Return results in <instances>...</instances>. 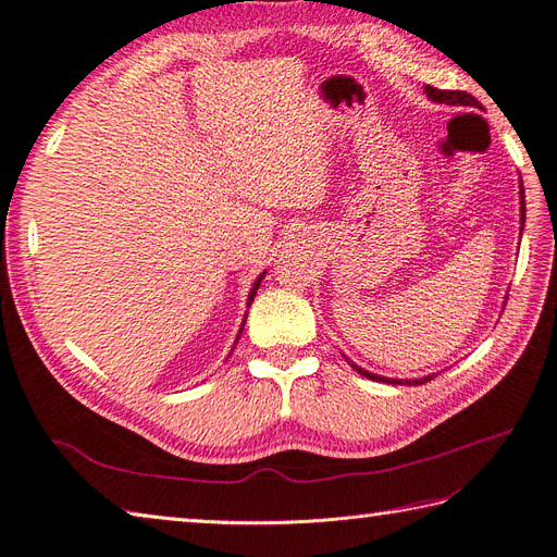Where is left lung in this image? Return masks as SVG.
I'll use <instances>...</instances> for the list:
<instances>
[{
    "label": "left lung",
    "mask_w": 557,
    "mask_h": 557,
    "mask_svg": "<svg viewBox=\"0 0 557 557\" xmlns=\"http://www.w3.org/2000/svg\"><path fill=\"white\" fill-rule=\"evenodd\" d=\"M425 92L428 97L432 99V102H440V104H448V107H476V99L462 92V90H436L432 86H425ZM520 218L522 223H525V190H522V183H520ZM352 364V362H350ZM352 369H356L358 374L372 379V381H383V383H393V385H423L428 383L432 376H423V379H383V376H376L372 372H367V369L352 364Z\"/></svg>",
    "instance_id": "1"
}]
</instances>
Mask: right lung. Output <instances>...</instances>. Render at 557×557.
Wrapping results in <instances>:
<instances>
[{
    "label": "right lung",
    "instance_id": "right-lung-1",
    "mask_svg": "<svg viewBox=\"0 0 557 557\" xmlns=\"http://www.w3.org/2000/svg\"><path fill=\"white\" fill-rule=\"evenodd\" d=\"M264 278V272L258 276V281L256 283H252V288H250V295H248V307L252 305V297H256V293H258V288H260V281ZM244 323H246V320H244ZM244 330V327H242ZM242 330H239V334H242ZM237 339H239V336H237Z\"/></svg>",
    "mask_w": 557,
    "mask_h": 557
}]
</instances>
